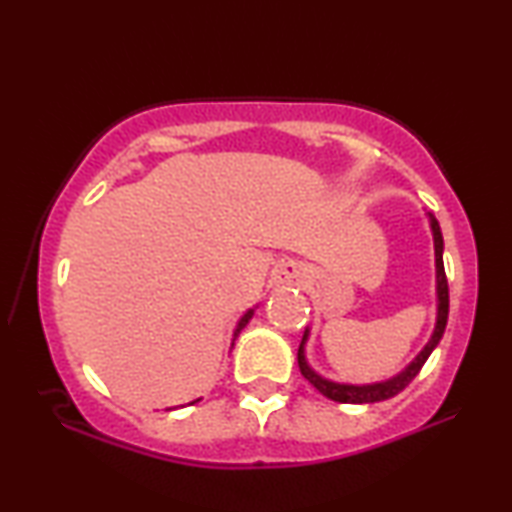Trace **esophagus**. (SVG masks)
Returning <instances> with one entry per match:
<instances>
[{"mask_svg":"<svg viewBox=\"0 0 512 512\" xmlns=\"http://www.w3.org/2000/svg\"><path fill=\"white\" fill-rule=\"evenodd\" d=\"M275 279L279 284L286 286H300L310 279V270H307V265L300 261H286L275 270Z\"/></svg>","mask_w":512,"mask_h":512,"instance_id":"obj_1","label":"esophagus"}]
</instances>
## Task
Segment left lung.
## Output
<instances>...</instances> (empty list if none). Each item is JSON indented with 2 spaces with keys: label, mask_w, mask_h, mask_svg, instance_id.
<instances>
[{
  "label": "left lung",
  "mask_w": 512,
  "mask_h": 512,
  "mask_svg": "<svg viewBox=\"0 0 512 512\" xmlns=\"http://www.w3.org/2000/svg\"><path fill=\"white\" fill-rule=\"evenodd\" d=\"M431 230H433V244H436L438 321H436V331H433L429 345H426L422 349V354H419L401 375H396L394 380L377 382V384H361V387H356V384L328 382V380H324V377H319L317 373H314L310 366H307V361H305L307 331H305L303 342H300V347H298V366H300V373H303L305 380L310 382L312 387L319 391V394H324L326 398H331V401H338V403H377V401H387V398L396 396L398 391H403L419 375V370H422L426 359H429L431 352L440 342V338H443L445 326H447V314H450V289H447V275H445V265H443V233H440L438 221L433 219V216H431Z\"/></svg>",
  "instance_id": "1"
}]
</instances>
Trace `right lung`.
Masks as SVG:
<instances>
[{
  "label": "right lung",
  "mask_w": 512,
  "mask_h": 512,
  "mask_svg": "<svg viewBox=\"0 0 512 512\" xmlns=\"http://www.w3.org/2000/svg\"><path fill=\"white\" fill-rule=\"evenodd\" d=\"M251 314H254V310H249V312H247V314H244V317H242V319H240V324H237V328H235V338H237V335H240V331H242V328H244V326H247V324H249V319H251ZM235 338H233V340H235ZM193 403H195V401H193ZM193 403H191V405H193Z\"/></svg>",
  "instance_id": "1"
}]
</instances>
